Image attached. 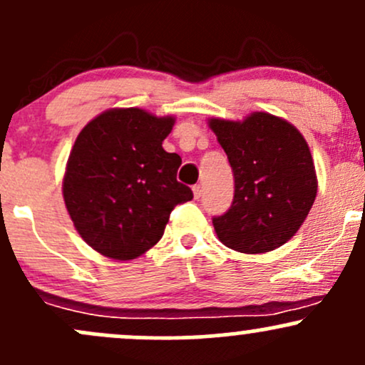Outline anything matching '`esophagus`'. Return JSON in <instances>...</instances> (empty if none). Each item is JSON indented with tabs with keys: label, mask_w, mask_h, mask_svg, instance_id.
<instances>
[{
	"label": "esophagus",
	"mask_w": 365,
	"mask_h": 365,
	"mask_svg": "<svg viewBox=\"0 0 365 365\" xmlns=\"http://www.w3.org/2000/svg\"><path fill=\"white\" fill-rule=\"evenodd\" d=\"M194 197L199 199L202 195V185H194Z\"/></svg>",
	"instance_id": "34e87169"
}]
</instances>
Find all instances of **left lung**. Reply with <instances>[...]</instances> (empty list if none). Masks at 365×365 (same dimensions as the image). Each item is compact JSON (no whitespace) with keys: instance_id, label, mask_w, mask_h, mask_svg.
Returning a JSON list of instances; mask_svg holds the SVG:
<instances>
[{"instance_id":"8db88e82","label":"left lung","mask_w":365,"mask_h":365,"mask_svg":"<svg viewBox=\"0 0 365 365\" xmlns=\"http://www.w3.org/2000/svg\"><path fill=\"white\" fill-rule=\"evenodd\" d=\"M234 173L231 208L213 218L218 240L241 253L285 245L317 197V173L304 136L285 118L253 112L245 120L210 118Z\"/></svg>"}]
</instances>
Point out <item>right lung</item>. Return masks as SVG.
<instances>
[{"instance_id": "add662e5", "label": "right lung", "mask_w": 365, "mask_h": 365, "mask_svg": "<svg viewBox=\"0 0 365 365\" xmlns=\"http://www.w3.org/2000/svg\"><path fill=\"white\" fill-rule=\"evenodd\" d=\"M175 125L141 108L106 110L80 131L63 180L64 205L82 240L101 255L131 260L163 237L192 190L176 180L178 153L163 148Z\"/></svg>"}]
</instances>
